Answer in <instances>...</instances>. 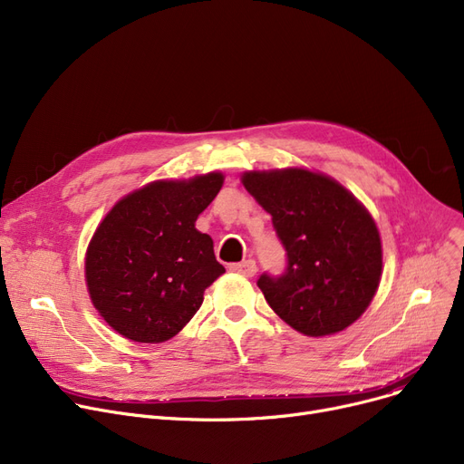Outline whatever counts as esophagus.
Segmentation results:
<instances>
[{"label": "esophagus", "mask_w": 464, "mask_h": 464, "mask_svg": "<svg viewBox=\"0 0 464 464\" xmlns=\"http://www.w3.org/2000/svg\"><path fill=\"white\" fill-rule=\"evenodd\" d=\"M229 269H231L233 273H237V275L252 278V276L256 275V271H257V266H256V261L246 259V261H240V263H233V265L229 266Z\"/></svg>", "instance_id": "34e87169"}]
</instances>
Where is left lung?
<instances>
[{
    "label": "left lung",
    "instance_id": "left-lung-1",
    "mask_svg": "<svg viewBox=\"0 0 464 464\" xmlns=\"http://www.w3.org/2000/svg\"><path fill=\"white\" fill-rule=\"evenodd\" d=\"M242 184L273 216L285 248L280 276L257 280L269 306L306 336L344 331L371 304L382 276L372 216L331 177L308 169L250 170Z\"/></svg>",
    "mask_w": 464,
    "mask_h": 464
}]
</instances>
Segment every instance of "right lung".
<instances>
[{
  "mask_svg": "<svg viewBox=\"0 0 464 464\" xmlns=\"http://www.w3.org/2000/svg\"><path fill=\"white\" fill-rule=\"evenodd\" d=\"M224 175L158 180L120 199L86 252V285L102 318L133 343L158 344L193 318L205 289L226 273L195 219Z\"/></svg>",
  "mask_w": 464,
  "mask_h": 464,
  "instance_id": "add662e5",
  "label": "right lung"
}]
</instances>
